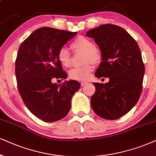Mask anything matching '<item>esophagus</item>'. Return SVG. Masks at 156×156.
<instances>
[{"instance_id":"esophagus-1","label":"esophagus","mask_w":156,"mask_h":156,"mask_svg":"<svg viewBox=\"0 0 156 156\" xmlns=\"http://www.w3.org/2000/svg\"><path fill=\"white\" fill-rule=\"evenodd\" d=\"M88 82H86V81H82L81 83H80V85H81V86H86V84H88Z\"/></svg>"}]
</instances>
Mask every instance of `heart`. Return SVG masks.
<instances>
[{"instance_id":"heart-1","label":"heart","mask_w":156,"mask_h":156,"mask_svg":"<svg viewBox=\"0 0 156 156\" xmlns=\"http://www.w3.org/2000/svg\"><path fill=\"white\" fill-rule=\"evenodd\" d=\"M70 47L75 52H84L83 62H86L81 67L72 68L69 71L70 78L73 80H84L89 78L94 70L93 63H98L101 60V54L94 46V42L85 37H78L73 41ZM58 60L62 66L68 68L70 66V53L66 47H61L58 52Z\"/></svg>"}]
</instances>
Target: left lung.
Instances as JSON below:
<instances>
[{"mask_svg": "<svg viewBox=\"0 0 156 156\" xmlns=\"http://www.w3.org/2000/svg\"><path fill=\"white\" fill-rule=\"evenodd\" d=\"M94 39L101 52L95 76L109 78L106 83H94L90 98L94 112L105 119H117L133 109L143 89L145 66L140 47L123 28L103 24L86 34Z\"/></svg>", "mask_w": 156, "mask_h": 156, "instance_id": "obj_1", "label": "left lung"}]
</instances>
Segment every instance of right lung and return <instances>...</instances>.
Returning a JSON list of instances; mask_svg holds the SVG:
<instances>
[{
  "label": "right lung",
  "mask_w": 156,
  "mask_h": 156,
  "mask_svg": "<svg viewBox=\"0 0 156 156\" xmlns=\"http://www.w3.org/2000/svg\"><path fill=\"white\" fill-rule=\"evenodd\" d=\"M76 34L42 27L19 47L15 64L18 90L27 109L44 122L66 117L73 96L80 88V83L73 80L62 85L52 83L68 77L58 60V52Z\"/></svg>",
  "instance_id": "1"
}]
</instances>
